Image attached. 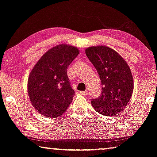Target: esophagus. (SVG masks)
<instances>
[{"instance_id": "obj_1", "label": "esophagus", "mask_w": 157, "mask_h": 157, "mask_svg": "<svg viewBox=\"0 0 157 157\" xmlns=\"http://www.w3.org/2000/svg\"><path fill=\"white\" fill-rule=\"evenodd\" d=\"M79 93L82 95H87L88 93H87V91H80L79 92Z\"/></svg>"}]
</instances>
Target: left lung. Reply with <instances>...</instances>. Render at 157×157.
<instances>
[{"label":"left lung","instance_id":"left-lung-1","mask_svg":"<svg viewBox=\"0 0 157 157\" xmlns=\"http://www.w3.org/2000/svg\"><path fill=\"white\" fill-rule=\"evenodd\" d=\"M85 53L103 86L99 97L91 100L92 105L100 114L114 116L126 108L132 95L133 80L130 67L118 52L106 46L88 47Z\"/></svg>","mask_w":157,"mask_h":157}]
</instances>
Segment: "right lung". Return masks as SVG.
<instances>
[{"instance_id":"add662e5","label":"right lung","mask_w":157,"mask_h":157,"mask_svg":"<svg viewBox=\"0 0 157 157\" xmlns=\"http://www.w3.org/2000/svg\"><path fill=\"white\" fill-rule=\"evenodd\" d=\"M79 54L77 47L56 46L47 51L31 70L28 93L37 112L48 118L64 113L72 101L75 91L67 77V67Z\"/></svg>"}]
</instances>
